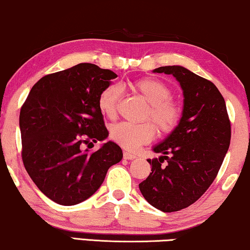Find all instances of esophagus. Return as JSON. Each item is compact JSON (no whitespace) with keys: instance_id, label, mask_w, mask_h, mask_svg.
Returning <instances> with one entry per match:
<instances>
[{"instance_id":"obj_1","label":"esophagus","mask_w":250,"mask_h":250,"mask_svg":"<svg viewBox=\"0 0 250 250\" xmlns=\"http://www.w3.org/2000/svg\"><path fill=\"white\" fill-rule=\"evenodd\" d=\"M123 158L126 159V160H132V159H135L136 156L133 155V153H131V152L124 151V153H123Z\"/></svg>"}]
</instances>
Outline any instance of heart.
I'll list each match as a JSON object with an SVG mask.
<instances>
[{
  "instance_id": "heart-1",
  "label": "heart",
  "mask_w": 250,
  "mask_h": 250,
  "mask_svg": "<svg viewBox=\"0 0 250 250\" xmlns=\"http://www.w3.org/2000/svg\"><path fill=\"white\" fill-rule=\"evenodd\" d=\"M127 86L133 93L140 95L148 102L145 118L155 123L160 133L173 132L182 118V105L172 97V88L165 82L152 77H143L128 82ZM122 86L110 84L101 91L98 99L100 111L109 118L117 114L118 104L122 99ZM151 122L128 123L122 122L110 129V136L115 142L126 149H135L139 146L151 141L156 135V127Z\"/></svg>"
}]
</instances>
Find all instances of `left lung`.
Returning a JSON list of instances; mask_svg holds the SVG:
<instances>
[{
    "mask_svg": "<svg viewBox=\"0 0 250 250\" xmlns=\"http://www.w3.org/2000/svg\"><path fill=\"white\" fill-rule=\"evenodd\" d=\"M153 73L176 78L183 90V114L177 127L153 146L163 156L148 159L151 173L139 188L150 205L172 213L196 203L213 183L230 146L231 123L224 98L210 81L181 66Z\"/></svg>",
    "mask_w": 250,
    "mask_h": 250,
    "instance_id": "8db88e82",
    "label": "left lung"
}]
</instances>
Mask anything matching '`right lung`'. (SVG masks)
<instances>
[{"instance_id":"obj_1","label":"right lung","mask_w":250,"mask_h":250,"mask_svg":"<svg viewBox=\"0 0 250 250\" xmlns=\"http://www.w3.org/2000/svg\"><path fill=\"white\" fill-rule=\"evenodd\" d=\"M116 77L97 64L78 63L41 78L20 109L23 166L54 203L73 206L86 200L123 158L121 146L111 141L94 152L83 150L107 139L98 99Z\"/></svg>"}]
</instances>
